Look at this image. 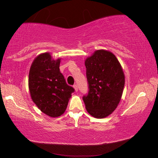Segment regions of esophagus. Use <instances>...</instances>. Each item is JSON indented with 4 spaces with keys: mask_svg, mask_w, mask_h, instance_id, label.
Listing matches in <instances>:
<instances>
[{
    "mask_svg": "<svg viewBox=\"0 0 158 158\" xmlns=\"http://www.w3.org/2000/svg\"><path fill=\"white\" fill-rule=\"evenodd\" d=\"M73 88H74V89H75V92H77V90H78V88H77V85L76 84L74 85H73Z\"/></svg>",
    "mask_w": 158,
    "mask_h": 158,
    "instance_id": "1",
    "label": "esophagus"
}]
</instances>
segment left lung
Masks as SVG:
<instances>
[{"mask_svg": "<svg viewBox=\"0 0 158 158\" xmlns=\"http://www.w3.org/2000/svg\"><path fill=\"white\" fill-rule=\"evenodd\" d=\"M89 85L88 94L83 100L88 113L104 118L117 108L125 85V75L115 55L98 50L85 61Z\"/></svg>", "mask_w": 158, "mask_h": 158, "instance_id": "left-lung-1", "label": "left lung"}]
</instances>
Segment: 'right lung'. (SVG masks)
<instances>
[{
    "mask_svg": "<svg viewBox=\"0 0 158 158\" xmlns=\"http://www.w3.org/2000/svg\"><path fill=\"white\" fill-rule=\"evenodd\" d=\"M60 58L50 52L38 56L31 64L28 88L31 99L43 113L57 118L65 113L74 88L66 83L60 72Z\"/></svg>",
    "mask_w": 158,
    "mask_h": 158,
    "instance_id": "1",
    "label": "right lung"
}]
</instances>
